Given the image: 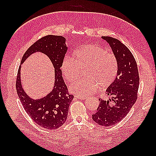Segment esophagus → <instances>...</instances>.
<instances>
[{
  "mask_svg": "<svg viewBox=\"0 0 156 156\" xmlns=\"http://www.w3.org/2000/svg\"><path fill=\"white\" fill-rule=\"evenodd\" d=\"M75 98H78V99H81V100H84V99L87 98L86 97H82V96H75Z\"/></svg>",
  "mask_w": 156,
  "mask_h": 156,
  "instance_id": "esophagus-1",
  "label": "esophagus"
}]
</instances>
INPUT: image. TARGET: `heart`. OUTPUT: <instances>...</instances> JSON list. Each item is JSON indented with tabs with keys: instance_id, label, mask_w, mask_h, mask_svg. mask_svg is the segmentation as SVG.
<instances>
[{
	"instance_id": "obj_1",
	"label": "heart",
	"mask_w": 156,
	"mask_h": 156,
	"mask_svg": "<svg viewBox=\"0 0 156 156\" xmlns=\"http://www.w3.org/2000/svg\"><path fill=\"white\" fill-rule=\"evenodd\" d=\"M84 68V74L87 78L80 79L70 87L71 92L82 97L94 93L98 86L101 88L110 86L117 74L118 61L112 53L99 45L88 44L75 50L73 59L64 58L61 64L62 74L69 82H75L80 69Z\"/></svg>"
}]
</instances>
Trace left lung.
<instances>
[{"mask_svg":"<svg viewBox=\"0 0 156 156\" xmlns=\"http://www.w3.org/2000/svg\"><path fill=\"white\" fill-rule=\"evenodd\" d=\"M117 57V78L107 89L111 97L108 101L99 99L100 103L92 119L99 125L109 127L120 122L128 114L137 99L140 76L136 61L130 50L118 39L102 36Z\"/></svg>","mask_w":156,"mask_h":156,"instance_id":"obj_1","label":"left lung"}]
</instances>
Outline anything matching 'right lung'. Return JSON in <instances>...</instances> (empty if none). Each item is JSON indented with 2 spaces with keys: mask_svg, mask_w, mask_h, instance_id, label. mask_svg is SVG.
<instances>
[{
  "mask_svg": "<svg viewBox=\"0 0 156 156\" xmlns=\"http://www.w3.org/2000/svg\"><path fill=\"white\" fill-rule=\"evenodd\" d=\"M65 43L66 39L62 36H45L35 42L22 58L21 64L29 55L39 51L50 59L55 69V83L53 90L45 97L35 100L25 93L20 77L21 66L16 76V92L25 111L39 126L49 130L57 129L64 124L69 106L74 98V96L69 93L60 69L62 62L68 49Z\"/></svg>",
  "mask_w": 156,
  "mask_h": 156,
  "instance_id": "1",
  "label": "right lung"
}]
</instances>
